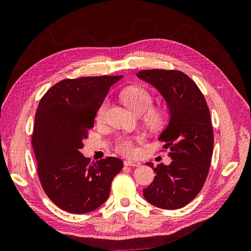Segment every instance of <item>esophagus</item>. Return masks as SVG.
<instances>
[{
  "label": "esophagus",
  "mask_w": 251,
  "mask_h": 251,
  "mask_svg": "<svg viewBox=\"0 0 251 251\" xmlns=\"http://www.w3.org/2000/svg\"><path fill=\"white\" fill-rule=\"evenodd\" d=\"M140 162L139 161H134V160H126L125 161V165L126 166H140Z\"/></svg>",
  "instance_id": "obj_1"
}]
</instances>
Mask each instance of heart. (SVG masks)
<instances>
[{
    "label": "heart",
    "mask_w": 251,
    "mask_h": 251,
    "mask_svg": "<svg viewBox=\"0 0 251 251\" xmlns=\"http://www.w3.org/2000/svg\"><path fill=\"white\" fill-rule=\"evenodd\" d=\"M120 97L128 109H131L135 114H142V121L150 130L159 131L166 125L169 120V112L162 107H154V98L150 91L143 87L132 86L121 91ZM109 107L108 98L98 105L96 110L95 118L98 123H101L104 119L105 112ZM142 140L141 136L121 135L114 141L113 148L117 153L124 156H135L137 154L135 141Z\"/></svg>",
    "instance_id": "1"
}]
</instances>
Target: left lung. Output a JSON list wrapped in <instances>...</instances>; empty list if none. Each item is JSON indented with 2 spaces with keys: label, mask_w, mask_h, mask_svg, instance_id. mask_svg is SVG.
Here are the masks:
<instances>
[{
  "label": "left lung",
  "mask_w": 251,
  "mask_h": 251,
  "mask_svg": "<svg viewBox=\"0 0 251 251\" xmlns=\"http://www.w3.org/2000/svg\"><path fill=\"white\" fill-rule=\"evenodd\" d=\"M137 76L153 85L168 102L171 120L159 140L173 159L170 165L154 166L156 176L143 189L148 202L162 209H178L193 201L209 172L214 130L210 112L196 82L178 70H141Z\"/></svg>",
  "instance_id": "obj_1"
}]
</instances>
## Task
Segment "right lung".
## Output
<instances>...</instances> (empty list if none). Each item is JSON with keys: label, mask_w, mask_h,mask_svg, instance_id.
<instances>
[{"label": "right lung", "mask_w": 251, "mask_h": 251, "mask_svg": "<svg viewBox=\"0 0 251 251\" xmlns=\"http://www.w3.org/2000/svg\"><path fill=\"white\" fill-rule=\"evenodd\" d=\"M121 77L67 78L51 87L39 103L31 139L37 175L44 192L60 209L95 210L108 199L112 180L123 170L118 158L91 162L80 154L98 105Z\"/></svg>", "instance_id": "add662e5"}]
</instances>
